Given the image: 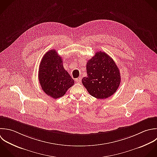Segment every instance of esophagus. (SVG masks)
<instances>
[{
    "instance_id": "34e87169",
    "label": "esophagus",
    "mask_w": 157,
    "mask_h": 157,
    "mask_svg": "<svg viewBox=\"0 0 157 157\" xmlns=\"http://www.w3.org/2000/svg\"><path fill=\"white\" fill-rule=\"evenodd\" d=\"M75 81L76 82H78V83H80L81 82V78H78L75 79Z\"/></svg>"
}]
</instances>
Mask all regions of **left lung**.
I'll return each mask as SVG.
<instances>
[{
    "label": "left lung",
    "mask_w": 157,
    "mask_h": 157,
    "mask_svg": "<svg viewBox=\"0 0 157 157\" xmlns=\"http://www.w3.org/2000/svg\"><path fill=\"white\" fill-rule=\"evenodd\" d=\"M87 77L82 83L88 92L98 99L107 98L117 90L121 73L113 59L103 51L97 52L86 65Z\"/></svg>",
    "instance_id": "1"
}]
</instances>
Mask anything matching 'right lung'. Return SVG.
I'll use <instances>...</instances> for the list:
<instances>
[{
  "label": "right lung",
  "mask_w": 157,
  "mask_h": 157,
  "mask_svg": "<svg viewBox=\"0 0 157 157\" xmlns=\"http://www.w3.org/2000/svg\"><path fill=\"white\" fill-rule=\"evenodd\" d=\"M38 79L44 93L56 99L63 96L75 84L64 69L61 57L54 49L48 51L43 57L39 67Z\"/></svg>",
  "instance_id": "right-lung-1"
}]
</instances>
